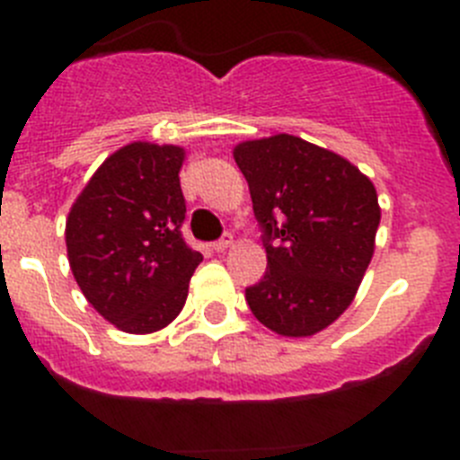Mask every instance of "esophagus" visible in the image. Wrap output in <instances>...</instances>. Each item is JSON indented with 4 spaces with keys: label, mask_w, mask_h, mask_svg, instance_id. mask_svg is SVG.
Returning <instances> with one entry per match:
<instances>
[{
    "label": "esophagus",
    "mask_w": 460,
    "mask_h": 460,
    "mask_svg": "<svg viewBox=\"0 0 460 460\" xmlns=\"http://www.w3.org/2000/svg\"><path fill=\"white\" fill-rule=\"evenodd\" d=\"M230 246H233V234H223L218 242H214V251H217V253H223V251H227Z\"/></svg>",
    "instance_id": "1"
}]
</instances>
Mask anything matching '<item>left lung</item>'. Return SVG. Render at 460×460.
I'll list each match as a JSON object with an SVG mask.
<instances>
[{"mask_svg": "<svg viewBox=\"0 0 460 460\" xmlns=\"http://www.w3.org/2000/svg\"><path fill=\"white\" fill-rule=\"evenodd\" d=\"M267 271L246 302L267 329L304 339L352 304L371 265L380 205L373 181L348 158L279 133L239 142Z\"/></svg>", "mask_w": 460, "mask_h": 460, "instance_id": "left-lung-1", "label": "left lung"}]
</instances>
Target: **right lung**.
I'll list each match as a JSON object with an SVG mask.
<instances>
[{"label":"right lung","mask_w":460,"mask_h":460,"mask_svg":"<svg viewBox=\"0 0 460 460\" xmlns=\"http://www.w3.org/2000/svg\"><path fill=\"white\" fill-rule=\"evenodd\" d=\"M184 147L131 142L110 154L66 218L73 279L96 311L126 334L168 327L202 262L181 239Z\"/></svg>","instance_id":"1"}]
</instances>
